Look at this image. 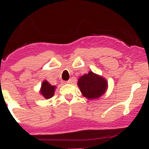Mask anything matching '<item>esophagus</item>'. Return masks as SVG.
Wrapping results in <instances>:
<instances>
[{
    "instance_id": "1",
    "label": "esophagus",
    "mask_w": 149,
    "mask_h": 149,
    "mask_svg": "<svg viewBox=\"0 0 149 149\" xmlns=\"http://www.w3.org/2000/svg\"><path fill=\"white\" fill-rule=\"evenodd\" d=\"M72 82V80H68V81H66V83L67 84H71Z\"/></svg>"
}]
</instances>
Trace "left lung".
Instances as JSON below:
<instances>
[{
  "mask_svg": "<svg viewBox=\"0 0 149 149\" xmlns=\"http://www.w3.org/2000/svg\"><path fill=\"white\" fill-rule=\"evenodd\" d=\"M77 85L84 97L88 99H96L105 93L107 83L104 77L89 72L81 76L78 80Z\"/></svg>",
  "mask_w": 149,
  "mask_h": 149,
  "instance_id": "left-lung-1",
  "label": "left lung"
}]
</instances>
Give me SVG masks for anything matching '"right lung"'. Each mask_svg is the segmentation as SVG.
Segmentation results:
<instances>
[{
	"label": "right lung",
	"mask_w": 149,
	"mask_h": 149,
	"mask_svg": "<svg viewBox=\"0 0 149 149\" xmlns=\"http://www.w3.org/2000/svg\"><path fill=\"white\" fill-rule=\"evenodd\" d=\"M55 86L51 85L49 83L46 81L42 82L41 88V94L45 99L51 98L54 95V91H55Z\"/></svg>",
	"instance_id": "1"
}]
</instances>
